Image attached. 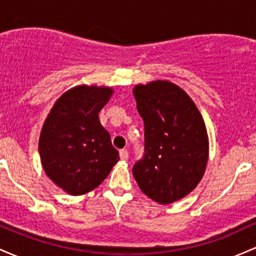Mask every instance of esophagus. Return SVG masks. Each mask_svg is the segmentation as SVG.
I'll return each mask as SVG.
<instances>
[{
    "label": "esophagus",
    "mask_w": 256,
    "mask_h": 256,
    "mask_svg": "<svg viewBox=\"0 0 256 256\" xmlns=\"http://www.w3.org/2000/svg\"><path fill=\"white\" fill-rule=\"evenodd\" d=\"M120 158H122V160H128V152L126 150V149H122V150H120Z\"/></svg>",
    "instance_id": "34e87169"
}]
</instances>
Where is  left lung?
I'll return each instance as SVG.
<instances>
[{"label": "left lung", "mask_w": 256, "mask_h": 256, "mask_svg": "<svg viewBox=\"0 0 256 256\" xmlns=\"http://www.w3.org/2000/svg\"><path fill=\"white\" fill-rule=\"evenodd\" d=\"M144 122V150L132 172L138 186L160 204L182 200L198 186L208 161V134L195 102L178 85L154 80L134 88Z\"/></svg>", "instance_id": "8db88e82"}]
</instances>
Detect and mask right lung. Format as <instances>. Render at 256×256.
Listing matches in <instances>:
<instances>
[{"mask_svg": "<svg viewBox=\"0 0 256 256\" xmlns=\"http://www.w3.org/2000/svg\"><path fill=\"white\" fill-rule=\"evenodd\" d=\"M114 90L78 85L56 100L44 120L38 142L46 174L70 195L96 189L119 161L110 134L98 119Z\"/></svg>", "mask_w": 256, "mask_h": 256, "instance_id": "obj_1", "label": "right lung"}]
</instances>
